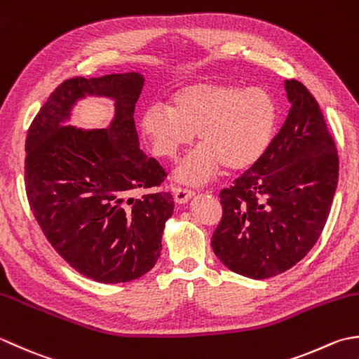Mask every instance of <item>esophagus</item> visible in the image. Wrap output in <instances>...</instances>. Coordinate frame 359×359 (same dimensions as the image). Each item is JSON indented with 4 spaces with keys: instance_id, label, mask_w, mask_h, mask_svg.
<instances>
[{
    "instance_id": "esophagus-1",
    "label": "esophagus",
    "mask_w": 359,
    "mask_h": 359,
    "mask_svg": "<svg viewBox=\"0 0 359 359\" xmlns=\"http://www.w3.org/2000/svg\"><path fill=\"white\" fill-rule=\"evenodd\" d=\"M172 190H173V198H175V201H177L178 204L187 203L189 200H192V196L195 195V194L192 192V190L182 189V187H177V186H173Z\"/></svg>"
}]
</instances>
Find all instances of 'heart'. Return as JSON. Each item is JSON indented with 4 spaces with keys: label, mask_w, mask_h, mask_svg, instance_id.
I'll list each match as a JSON object with an SVG mask.
<instances>
[{
    "label": "heart",
    "mask_w": 359,
    "mask_h": 359,
    "mask_svg": "<svg viewBox=\"0 0 359 359\" xmlns=\"http://www.w3.org/2000/svg\"><path fill=\"white\" fill-rule=\"evenodd\" d=\"M276 122V102L268 91L203 80L180 88L170 107H145L139 127L153 155L164 159L177 158L196 131L200 145L175 175L184 184L203 186L222 165L243 170L257 163L271 144Z\"/></svg>",
    "instance_id": "b5f03b06"
}]
</instances>
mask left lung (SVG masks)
I'll list each match as a JSON object with an SVG mask.
<instances>
[{
    "instance_id": "left-lung-1",
    "label": "left lung",
    "mask_w": 359,
    "mask_h": 359,
    "mask_svg": "<svg viewBox=\"0 0 359 359\" xmlns=\"http://www.w3.org/2000/svg\"><path fill=\"white\" fill-rule=\"evenodd\" d=\"M290 113L266 151L220 192L223 217L212 250L224 266L268 279L301 262L327 223L339 159L319 104L297 80H285Z\"/></svg>"
}]
</instances>
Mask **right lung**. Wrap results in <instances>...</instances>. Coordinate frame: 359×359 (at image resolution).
Instances as JSON below:
<instances>
[{"instance_id":"right-lung-1","label":"right lung","mask_w":359,"mask_h":359,"mask_svg":"<svg viewBox=\"0 0 359 359\" xmlns=\"http://www.w3.org/2000/svg\"><path fill=\"white\" fill-rule=\"evenodd\" d=\"M145 79L139 72L74 77L55 88L26 137L25 181L36 223L67 263L102 283L135 280L161 255L170 194L131 198L158 187L167 173L139 149L135 107ZM86 95L115 100L107 129L67 126Z\"/></svg>"}]
</instances>
